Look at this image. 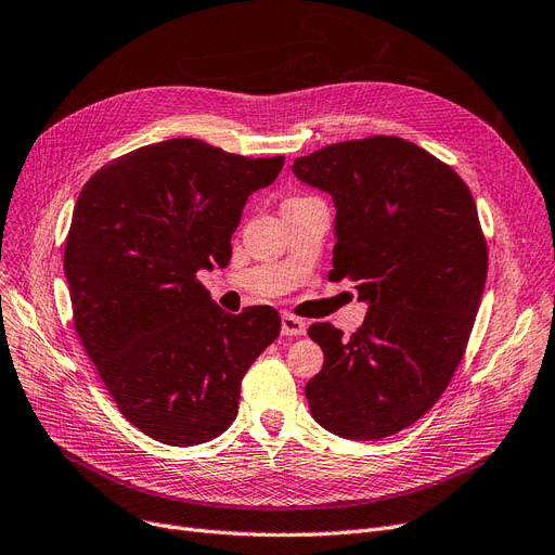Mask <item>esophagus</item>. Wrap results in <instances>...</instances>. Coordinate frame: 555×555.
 <instances>
[{
    "mask_svg": "<svg viewBox=\"0 0 555 555\" xmlns=\"http://www.w3.org/2000/svg\"><path fill=\"white\" fill-rule=\"evenodd\" d=\"M307 332V323L294 314H282V335L284 337H300Z\"/></svg>",
    "mask_w": 555,
    "mask_h": 555,
    "instance_id": "esophagus-1",
    "label": "esophagus"
}]
</instances>
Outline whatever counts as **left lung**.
Returning a JSON list of instances; mask_svg holds the SVG:
<instances>
[{
	"label": "left lung",
	"mask_w": 555,
	"mask_h": 555,
	"mask_svg": "<svg viewBox=\"0 0 555 555\" xmlns=\"http://www.w3.org/2000/svg\"><path fill=\"white\" fill-rule=\"evenodd\" d=\"M337 207L330 280L369 305L344 337L309 327L323 369L305 387L319 424L346 439L412 426L444 393L467 348L487 278V243L462 177L398 137L321 147L292 166Z\"/></svg>",
	"instance_id": "left-lung-1"
}]
</instances>
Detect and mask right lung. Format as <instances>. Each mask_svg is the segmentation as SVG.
<instances>
[{
    "instance_id": "1",
    "label": "right lung",
    "mask_w": 555,
    "mask_h": 555,
    "mask_svg": "<svg viewBox=\"0 0 555 555\" xmlns=\"http://www.w3.org/2000/svg\"><path fill=\"white\" fill-rule=\"evenodd\" d=\"M282 166L170 139L108 162L79 193L63 255L75 330L122 416L162 444L223 435L243 375L280 335L273 307L228 314L197 271L228 266L248 195Z\"/></svg>"
}]
</instances>
